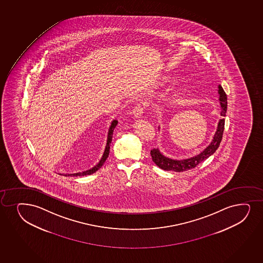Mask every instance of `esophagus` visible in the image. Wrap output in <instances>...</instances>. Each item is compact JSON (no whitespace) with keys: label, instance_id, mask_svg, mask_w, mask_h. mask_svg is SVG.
Listing matches in <instances>:
<instances>
[{"label":"esophagus","instance_id":"esophagus-1","mask_svg":"<svg viewBox=\"0 0 263 263\" xmlns=\"http://www.w3.org/2000/svg\"><path fill=\"white\" fill-rule=\"evenodd\" d=\"M143 113H144V107H143L142 104H137L135 107H134V109L133 110V114L135 118H141V116L143 115Z\"/></svg>","mask_w":263,"mask_h":263}]
</instances>
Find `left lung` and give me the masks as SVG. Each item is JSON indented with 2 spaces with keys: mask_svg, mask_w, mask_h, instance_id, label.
I'll return each mask as SVG.
<instances>
[{
  "mask_svg": "<svg viewBox=\"0 0 263 263\" xmlns=\"http://www.w3.org/2000/svg\"><path fill=\"white\" fill-rule=\"evenodd\" d=\"M218 93L220 95L219 100L221 104V118L218 122L217 132L215 133L214 138L212 142L201 153L195 157L187 159V160H176L168 159L160 154L159 149L154 148L151 150V156L153 161L160 168L166 170V171H174V172H183L190 169L195 168L198 164L210 157L212 154H214L223 138V129H224V118L227 110V97L226 92L220 85L218 86Z\"/></svg>",
  "mask_w": 263,
  "mask_h": 263,
  "instance_id": "obj_1",
  "label": "left lung"
}]
</instances>
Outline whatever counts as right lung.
Here are the masks:
<instances>
[{"mask_svg": "<svg viewBox=\"0 0 263 263\" xmlns=\"http://www.w3.org/2000/svg\"><path fill=\"white\" fill-rule=\"evenodd\" d=\"M117 124H118V121L114 120L112 121L111 125L109 127V133H108V139H107V144H106L105 150H104V153H103V157L101 159V160L99 161V163L97 164V166H95L93 168L89 169V170H87V171H85V172L82 173H77V174H72V175H65L66 176L68 175V176H84V175H91V174H94L95 172H97L98 169L101 168L102 166H103V163L105 162L106 159L108 158L109 154V148H110V143H111L112 140V135H113V132H114V129H115V127L117 126Z\"/></svg>", "mask_w": 263, "mask_h": 263, "instance_id": "right-lung-1", "label": "right lung"}]
</instances>
